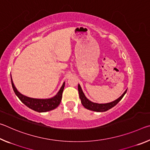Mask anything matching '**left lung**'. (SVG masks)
I'll return each mask as SVG.
<instances>
[{
	"label": "left lung",
	"mask_w": 150,
	"mask_h": 150,
	"mask_svg": "<svg viewBox=\"0 0 150 150\" xmlns=\"http://www.w3.org/2000/svg\"><path fill=\"white\" fill-rule=\"evenodd\" d=\"M78 91L79 94V98L81 100V103H82L83 106H84L85 108L88 109V110L95 111V112H105L107 111L109 109L112 108L114 106H116L119 103V101H120L122 98H123L124 95L126 93L127 89L124 91V93L120 97L117 99L112 101V102L108 103H104V104H98L96 103H93L90 100H88V98L86 97L84 93L81 88L80 85H78Z\"/></svg>",
	"instance_id": "8db88e82"
}]
</instances>
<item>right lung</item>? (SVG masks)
Segmentation results:
<instances>
[{
  "label": "right lung",
  "mask_w": 150,
  "mask_h": 150,
  "mask_svg": "<svg viewBox=\"0 0 150 150\" xmlns=\"http://www.w3.org/2000/svg\"><path fill=\"white\" fill-rule=\"evenodd\" d=\"M11 77L12 86L16 95L25 105L31 108L32 110L38 112H45L54 110L59 106L62 98V93L65 87V82H63L59 91L53 97L49 98H34L28 97L20 93L14 86L11 75Z\"/></svg>",
  "instance_id": "obj_1"
}]
</instances>
